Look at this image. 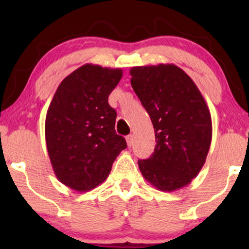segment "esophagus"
I'll return each instance as SVG.
<instances>
[{"label": "esophagus", "mask_w": 249, "mask_h": 249, "mask_svg": "<svg viewBox=\"0 0 249 249\" xmlns=\"http://www.w3.org/2000/svg\"><path fill=\"white\" fill-rule=\"evenodd\" d=\"M125 141H127V144H128L129 147H131V146L134 145V136L128 135L127 137H125Z\"/></svg>", "instance_id": "esophagus-1"}]
</instances>
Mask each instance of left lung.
I'll use <instances>...</instances> for the list:
<instances>
[{
  "instance_id": "1",
  "label": "left lung",
  "mask_w": 249,
  "mask_h": 249,
  "mask_svg": "<svg viewBox=\"0 0 249 249\" xmlns=\"http://www.w3.org/2000/svg\"><path fill=\"white\" fill-rule=\"evenodd\" d=\"M130 74L156 142L151 158L138 161L139 170L162 192L182 188L198 175L211 146L212 120L206 102L192 78L175 64L134 67Z\"/></svg>"
}]
</instances>
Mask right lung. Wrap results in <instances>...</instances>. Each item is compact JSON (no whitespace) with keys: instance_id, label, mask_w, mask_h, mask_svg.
<instances>
[{"instance_id":"right-lung-1","label":"right lung","mask_w":249,"mask_h":249,"mask_svg":"<svg viewBox=\"0 0 249 249\" xmlns=\"http://www.w3.org/2000/svg\"><path fill=\"white\" fill-rule=\"evenodd\" d=\"M121 69L85 64L61 81L45 120V139L56 178L77 192L95 188L127 147L115 132L117 112L107 98Z\"/></svg>"}]
</instances>
